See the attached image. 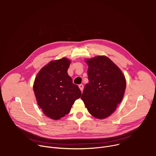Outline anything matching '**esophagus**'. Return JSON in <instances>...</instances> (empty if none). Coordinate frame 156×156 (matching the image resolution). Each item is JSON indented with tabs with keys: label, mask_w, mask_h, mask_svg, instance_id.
I'll return each mask as SVG.
<instances>
[{
	"label": "esophagus",
	"mask_w": 156,
	"mask_h": 156,
	"mask_svg": "<svg viewBox=\"0 0 156 156\" xmlns=\"http://www.w3.org/2000/svg\"><path fill=\"white\" fill-rule=\"evenodd\" d=\"M83 87H84V86H83V84H80V85H79V88L80 89V90H81V92H82L83 90Z\"/></svg>",
	"instance_id": "obj_1"
}]
</instances>
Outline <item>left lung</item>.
<instances>
[{"mask_svg": "<svg viewBox=\"0 0 156 156\" xmlns=\"http://www.w3.org/2000/svg\"><path fill=\"white\" fill-rule=\"evenodd\" d=\"M89 83L84 86L81 99L94 117L102 119L112 114L120 104L126 89L125 76L108 57L87 59Z\"/></svg>", "mask_w": 156, "mask_h": 156, "instance_id": "left-lung-1", "label": "left lung"}]
</instances>
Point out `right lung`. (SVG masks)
<instances>
[{
	"instance_id": "obj_1",
	"label": "right lung",
	"mask_w": 156,
	"mask_h": 156,
	"mask_svg": "<svg viewBox=\"0 0 156 156\" xmlns=\"http://www.w3.org/2000/svg\"><path fill=\"white\" fill-rule=\"evenodd\" d=\"M70 61L66 58L49 62L37 73L33 90L39 107L48 117L58 120L68 114L75 101L81 96L67 70Z\"/></svg>"
}]
</instances>
